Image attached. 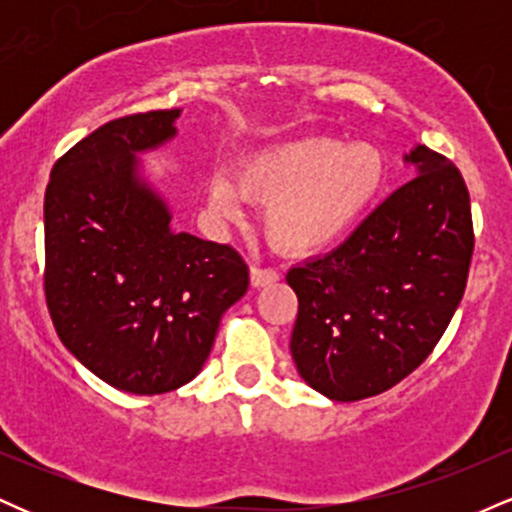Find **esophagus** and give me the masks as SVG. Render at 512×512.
Returning <instances> with one entry per match:
<instances>
[{
  "label": "esophagus",
  "mask_w": 512,
  "mask_h": 512,
  "mask_svg": "<svg viewBox=\"0 0 512 512\" xmlns=\"http://www.w3.org/2000/svg\"><path fill=\"white\" fill-rule=\"evenodd\" d=\"M250 281L255 289H262V286H269V284H274V281H279V274H276L274 269L250 267Z\"/></svg>",
  "instance_id": "34e87169"
}]
</instances>
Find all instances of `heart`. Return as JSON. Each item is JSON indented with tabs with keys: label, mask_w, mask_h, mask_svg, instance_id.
<instances>
[{
	"label": "heart",
	"mask_w": 512,
	"mask_h": 512,
	"mask_svg": "<svg viewBox=\"0 0 512 512\" xmlns=\"http://www.w3.org/2000/svg\"><path fill=\"white\" fill-rule=\"evenodd\" d=\"M236 182H211V204L238 216L240 197L262 202V231L274 248L308 255L337 243L378 202L387 161L378 146L342 137H298L255 151Z\"/></svg>",
	"instance_id": "heart-1"
}]
</instances>
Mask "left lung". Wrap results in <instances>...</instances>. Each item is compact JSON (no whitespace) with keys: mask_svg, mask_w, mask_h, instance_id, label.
<instances>
[{"mask_svg":"<svg viewBox=\"0 0 512 512\" xmlns=\"http://www.w3.org/2000/svg\"><path fill=\"white\" fill-rule=\"evenodd\" d=\"M404 163L414 180L337 250L286 274L298 296L293 363L334 402L380 395L419 368L467 286L474 231L460 170L424 144Z\"/></svg>","mask_w":512,"mask_h":512,"instance_id":"left-lung-1","label":"left lung"}]
</instances>
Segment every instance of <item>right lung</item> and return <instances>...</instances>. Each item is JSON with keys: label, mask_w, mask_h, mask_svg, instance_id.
<instances>
[{"label": "right lung", "mask_w": 512, "mask_h": 512, "mask_svg": "<svg viewBox=\"0 0 512 512\" xmlns=\"http://www.w3.org/2000/svg\"><path fill=\"white\" fill-rule=\"evenodd\" d=\"M180 108L105 122L52 166L45 298L62 344L103 383L163 395L190 383L223 313L248 291L231 245L170 226L139 154L178 134Z\"/></svg>", "instance_id": "right-lung-1"}]
</instances>
